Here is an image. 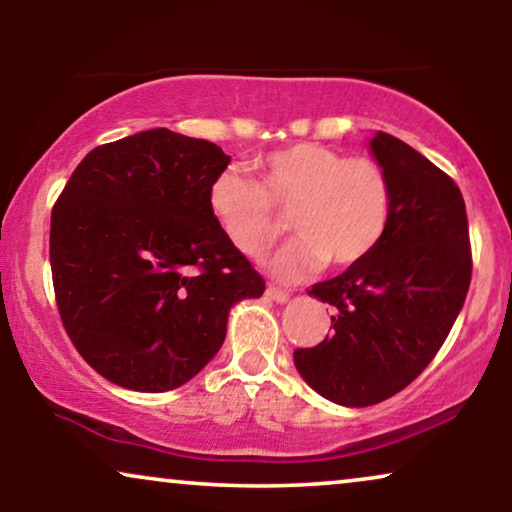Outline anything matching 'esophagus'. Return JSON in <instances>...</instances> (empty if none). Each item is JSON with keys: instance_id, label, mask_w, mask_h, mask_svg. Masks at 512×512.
Wrapping results in <instances>:
<instances>
[{"instance_id": "esophagus-1", "label": "esophagus", "mask_w": 512, "mask_h": 512, "mask_svg": "<svg viewBox=\"0 0 512 512\" xmlns=\"http://www.w3.org/2000/svg\"><path fill=\"white\" fill-rule=\"evenodd\" d=\"M265 296H268L270 300H275V303H286V300H289V291H284V289H279V286H268V289H265Z\"/></svg>"}]
</instances>
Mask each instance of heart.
I'll return each instance as SVG.
<instances>
[{
	"label": "heart",
	"instance_id": "heart-1",
	"mask_svg": "<svg viewBox=\"0 0 512 512\" xmlns=\"http://www.w3.org/2000/svg\"><path fill=\"white\" fill-rule=\"evenodd\" d=\"M261 181L242 167H226L209 186V212L228 242L261 258L291 214L300 235L275 261L272 272L298 279L319 270L361 263L382 242L391 219V179L373 158L300 142L258 158Z\"/></svg>",
	"mask_w": 512,
	"mask_h": 512
}]
</instances>
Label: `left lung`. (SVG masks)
I'll use <instances>...</instances> for the list:
<instances>
[{
	"mask_svg": "<svg viewBox=\"0 0 512 512\" xmlns=\"http://www.w3.org/2000/svg\"><path fill=\"white\" fill-rule=\"evenodd\" d=\"M391 179L382 242L307 293L333 307L331 333L296 349L298 373L328 401L366 408L408 387L443 347L473 275L459 186L401 139L370 142Z\"/></svg>",
	"mask_w": 512,
	"mask_h": 512,
	"instance_id": "obj_1",
	"label": "left lung"
}]
</instances>
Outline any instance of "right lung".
Masks as SVG:
<instances>
[{
	"label": "right lung",
	"mask_w": 512,
	"mask_h": 512,
	"mask_svg": "<svg viewBox=\"0 0 512 512\" xmlns=\"http://www.w3.org/2000/svg\"><path fill=\"white\" fill-rule=\"evenodd\" d=\"M230 163L207 139L156 128L95 146L51 212V272L62 326L118 387L170 391L226 340L237 300L265 279L209 212Z\"/></svg>",
	"instance_id": "right-lung-1"
}]
</instances>
